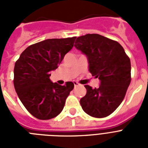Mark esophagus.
Masks as SVG:
<instances>
[{"label":"esophagus","instance_id":"obj_1","mask_svg":"<svg viewBox=\"0 0 148 148\" xmlns=\"http://www.w3.org/2000/svg\"><path fill=\"white\" fill-rule=\"evenodd\" d=\"M74 87H77V86L80 85L78 82H77V81H74Z\"/></svg>","mask_w":148,"mask_h":148}]
</instances>
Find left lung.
Masks as SVG:
<instances>
[{
    "mask_svg": "<svg viewBox=\"0 0 148 148\" xmlns=\"http://www.w3.org/2000/svg\"><path fill=\"white\" fill-rule=\"evenodd\" d=\"M74 47L87 56L89 71L101 81L97 88L84 86L82 109L91 117H108L121 103L130 85V58L119 43L97 34L78 37Z\"/></svg>",
    "mask_w": 148,
    "mask_h": 148,
    "instance_id": "left-lung-1",
    "label": "left lung"
}]
</instances>
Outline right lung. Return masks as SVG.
I'll return each instance as SVG.
<instances>
[{"label":"right lung","instance_id":"add662e5","mask_svg":"<svg viewBox=\"0 0 148 148\" xmlns=\"http://www.w3.org/2000/svg\"><path fill=\"white\" fill-rule=\"evenodd\" d=\"M75 39L53 38L36 43L27 47L15 63V90L25 108L38 119L57 117L74 89L71 81L60 85L53 83L50 76L72 49Z\"/></svg>","mask_w":148,"mask_h":148}]
</instances>
